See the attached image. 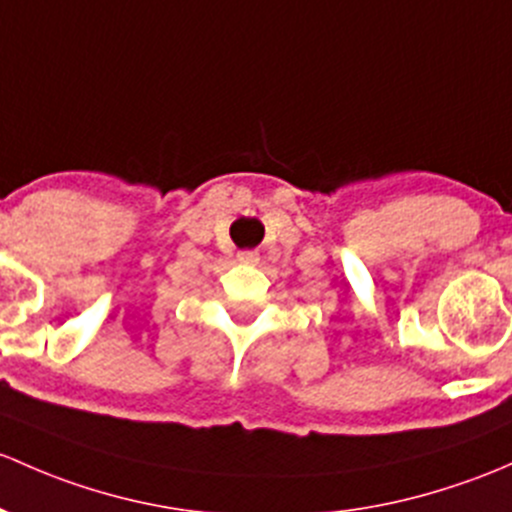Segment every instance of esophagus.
<instances>
[{"label":"esophagus","mask_w":512,"mask_h":512,"mask_svg":"<svg viewBox=\"0 0 512 512\" xmlns=\"http://www.w3.org/2000/svg\"><path fill=\"white\" fill-rule=\"evenodd\" d=\"M238 262H242V265H257V262H260V255H257L255 250H245L238 255Z\"/></svg>","instance_id":"1"}]
</instances>
